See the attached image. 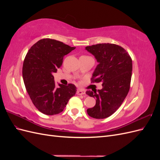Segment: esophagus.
<instances>
[{
  "mask_svg": "<svg viewBox=\"0 0 160 160\" xmlns=\"http://www.w3.org/2000/svg\"><path fill=\"white\" fill-rule=\"evenodd\" d=\"M77 94L79 95H84L85 94V91L83 89H77Z\"/></svg>",
  "mask_w": 160,
  "mask_h": 160,
  "instance_id": "34e87169",
  "label": "esophagus"
}]
</instances>
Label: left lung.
Listing matches in <instances>:
<instances>
[{"mask_svg": "<svg viewBox=\"0 0 160 160\" xmlns=\"http://www.w3.org/2000/svg\"><path fill=\"white\" fill-rule=\"evenodd\" d=\"M94 55L98 65L92 75L93 82H101L103 88L86 94L96 99L93 108L87 112L91 118L105 119L114 113L122 104L130 88L132 60L123 47L101 43L85 47Z\"/></svg>", "mask_w": 160, "mask_h": 160, "instance_id": "left-lung-1", "label": "left lung"}]
</instances>
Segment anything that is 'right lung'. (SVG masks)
Returning a JSON list of instances; mask_svg holds the SVG:
<instances>
[{
    "mask_svg": "<svg viewBox=\"0 0 160 160\" xmlns=\"http://www.w3.org/2000/svg\"><path fill=\"white\" fill-rule=\"evenodd\" d=\"M75 49L59 41L42 38L28 50L22 66L23 81L32 103L41 113L62 112L75 95L73 84L57 87L52 75L62 65L64 56Z\"/></svg>",
    "mask_w": 160,
    "mask_h": 160,
    "instance_id": "add662e5",
    "label": "right lung"
}]
</instances>
